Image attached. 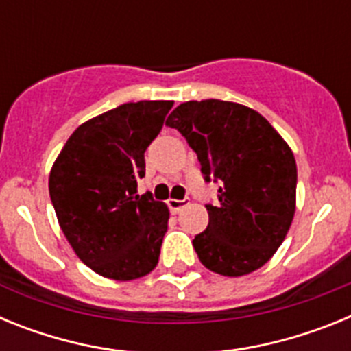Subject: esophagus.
<instances>
[{
  "label": "esophagus",
  "mask_w": 351,
  "mask_h": 351,
  "mask_svg": "<svg viewBox=\"0 0 351 351\" xmlns=\"http://www.w3.org/2000/svg\"><path fill=\"white\" fill-rule=\"evenodd\" d=\"M167 204H169L170 213L178 214V213H181L182 209H184L186 204H188V200H176V198H170V200Z\"/></svg>",
  "instance_id": "esophagus-1"
}]
</instances>
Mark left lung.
I'll return each mask as SVG.
<instances>
[{"label": "left lung", "mask_w": 351, "mask_h": 351, "mask_svg": "<svg viewBox=\"0 0 351 351\" xmlns=\"http://www.w3.org/2000/svg\"><path fill=\"white\" fill-rule=\"evenodd\" d=\"M197 153L206 182H219L207 204L209 225L193 247L209 271L244 276L271 260L295 213L297 165L287 142L256 110L234 101H186L167 119Z\"/></svg>", "instance_id": "obj_1"}]
</instances>
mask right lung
I'll return each instance as SVG.
<instances>
[{
	"mask_svg": "<svg viewBox=\"0 0 351 351\" xmlns=\"http://www.w3.org/2000/svg\"><path fill=\"white\" fill-rule=\"evenodd\" d=\"M173 101H137L100 114L71 133L49 176L64 237L96 274L132 281L156 267L169 207L137 195L144 153Z\"/></svg>",
	"mask_w": 351,
	"mask_h": 351,
	"instance_id": "right-lung-1",
	"label": "right lung"
}]
</instances>
